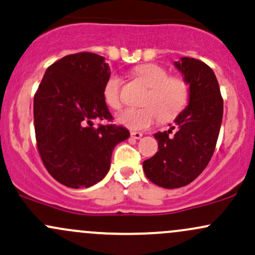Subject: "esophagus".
<instances>
[{
	"label": "esophagus",
	"mask_w": 255,
	"mask_h": 255,
	"mask_svg": "<svg viewBox=\"0 0 255 255\" xmlns=\"http://www.w3.org/2000/svg\"><path fill=\"white\" fill-rule=\"evenodd\" d=\"M131 137L135 139H139L142 137V132H138V131H131Z\"/></svg>",
	"instance_id": "1"
}]
</instances>
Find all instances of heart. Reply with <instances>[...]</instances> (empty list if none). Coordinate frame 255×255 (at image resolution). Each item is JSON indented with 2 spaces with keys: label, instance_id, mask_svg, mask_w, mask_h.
<instances>
[{
  "label": "heart",
  "instance_id": "1",
  "mask_svg": "<svg viewBox=\"0 0 255 255\" xmlns=\"http://www.w3.org/2000/svg\"><path fill=\"white\" fill-rule=\"evenodd\" d=\"M135 73L149 87L142 107H128L118 114L117 120L131 130L149 128L158 117L166 122L175 118L185 108L188 101V85L180 78H170L165 68L158 64L139 65ZM122 80L118 74H112L103 87V97L107 106L119 109Z\"/></svg>",
  "mask_w": 255,
  "mask_h": 255
}]
</instances>
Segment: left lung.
I'll use <instances>...</instances> for the list:
<instances>
[{
	"label": "left lung",
	"instance_id": "left-lung-1",
	"mask_svg": "<svg viewBox=\"0 0 255 255\" xmlns=\"http://www.w3.org/2000/svg\"><path fill=\"white\" fill-rule=\"evenodd\" d=\"M174 67L188 85V105L175 118V127L154 133L159 150L143 161L147 179L164 188L188 185L204 170L214 153L224 113L212 68L190 57L174 62Z\"/></svg>",
	"mask_w": 255,
	"mask_h": 255
}]
</instances>
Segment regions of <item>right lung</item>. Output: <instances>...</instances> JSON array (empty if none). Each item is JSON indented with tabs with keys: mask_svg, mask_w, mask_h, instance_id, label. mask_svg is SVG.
Returning a JSON list of instances; mask_svg holds the SVG:
<instances>
[{
	"mask_svg": "<svg viewBox=\"0 0 255 255\" xmlns=\"http://www.w3.org/2000/svg\"><path fill=\"white\" fill-rule=\"evenodd\" d=\"M111 76L105 57L90 52L69 54L47 68L34 97L35 135L46 169L70 188L94 186L111 168L112 153L130 136L112 120L103 97Z\"/></svg>",
	"mask_w": 255,
	"mask_h": 255,
	"instance_id": "1",
	"label": "right lung"
}]
</instances>
